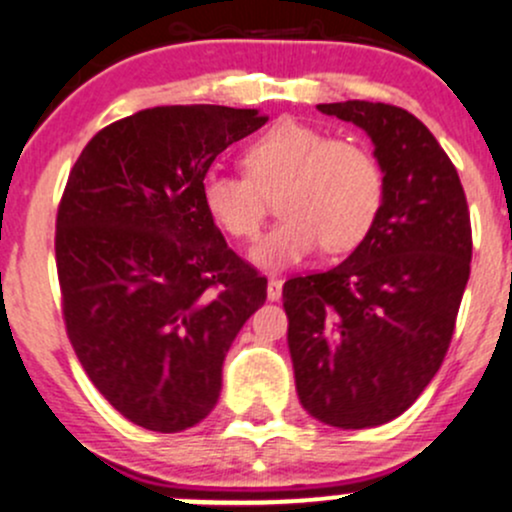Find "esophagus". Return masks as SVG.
<instances>
[{
    "instance_id": "34e87169",
    "label": "esophagus",
    "mask_w": 512,
    "mask_h": 512,
    "mask_svg": "<svg viewBox=\"0 0 512 512\" xmlns=\"http://www.w3.org/2000/svg\"><path fill=\"white\" fill-rule=\"evenodd\" d=\"M267 299L269 301L282 299V279H269V282H267Z\"/></svg>"
}]
</instances>
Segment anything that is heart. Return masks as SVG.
Masks as SVG:
<instances>
[{
	"label": "heart",
	"mask_w": 512,
	"mask_h": 512,
	"mask_svg": "<svg viewBox=\"0 0 512 512\" xmlns=\"http://www.w3.org/2000/svg\"><path fill=\"white\" fill-rule=\"evenodd\" d=\"M243 174L211 170L201 179V204L228 238H255L277 194L279 218L250 257L257 267L286 269L311 255L355 250L384 206V167L372 148L330 138L320 128L282 119L243 150Z\"/></svg>",
	"instance_id": "heart-1"
}]
</instances>
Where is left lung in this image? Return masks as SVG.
<instances>
[{"mask_svg":"<svg viewBox=\"0 0 512 512\" xmlns=\"http://www.w3.org/2000/svg\"><path fill=\"white\" fill-rule=\"evenodd\" d=\"M374 143L386 194L367 238L338 267L284 284L296 393L342 430L398 418L440 369L471 265L469 206L445 150L406 109L318 104Z\"/></svg>","mask_w":512,"mask_h":512,"instance_id":"obj_1","label":"left lung"}]
</instances>
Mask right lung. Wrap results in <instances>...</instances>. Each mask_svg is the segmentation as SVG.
I'll return each instance as SVG.
<instances>
[{"instance_id": "right-lung-1", "label": "right lung", "mask_w": 512, "mask_h": 512, "mask_svg": "<svg viewBox=\"0 0 512 512\" xmlns=\"http://www.w3.org/2000/svg\"><path fill=\"white\" fill-rule=\"evenodd\" d=\"M265 123L257 109H143L101 128L67 177L55 223L67 335L140 428L182 432L213 411L226 352L267 299L201 204L211 162Z\"/></svg>"}]
</instances>
